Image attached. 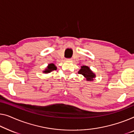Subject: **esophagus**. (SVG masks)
<instances>
[{"label": "esophagus", "mask_w": 134, "mask_h": 134, "mask_svg": "<svg viewBox=\"0 0 134 134\" xmlns=\"http://www.w3.org/2000/svg\"><path fill=\"white\" fill-rule=\"evenodd\" d=\"M65 60L67 61H71V59H66Z\"/></svg>", "instance_id": "1"}]
</instances>
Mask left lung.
<instances>
[{
  "label": "left lung",
  "instance_id": "8db88e82",
  "mask_svg": "<svg viewBox=\"0 0 134 134\" xmlns=\"http://www.w3.org/2000/svg\"><path fill=\"white\" fill-rule=\"evenodd\" d=\"M78 73L82 75L87 81H93L96 77L95 73H93V71L90 69V67L87 65L81 66V69L78 71Z\"/></svg>",
  "mask_w": 134,
  "mask_h": 134
}]
</instances>
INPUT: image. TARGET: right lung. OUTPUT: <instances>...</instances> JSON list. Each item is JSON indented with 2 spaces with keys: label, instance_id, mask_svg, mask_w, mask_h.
Returning a JSON list of instances; mask_svg holds the SVG:
<instances>
[{
  "label": "right lung",
  "instance_id": "obj_1",
  "mask_svg": "<svg viewBox=\"0 0 134 134\" xmlns=\"http://www.w3.org/2000/svg\"><path fill=\"white\" fill-rule=\"evenodd\" d=\"M57 69V67H56V65L54 64H53V63L49 64L47 66V67L44 69V70L43 71V73H45V74H47V73H51V71H52L53 70H56Z\"/></svg>",
  "mask_w": 134,
  "mask_h": 134
}]
</instances>
